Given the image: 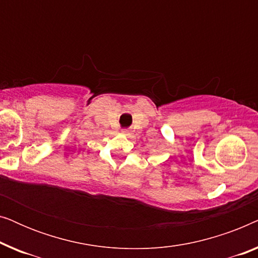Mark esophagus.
Wrapping results in <instances>:
<instances>
[{
  "mask_svg": "<svg viewBox=\"0 0 258 258\" xmlns=\"http://www.w3.org/2000/svg\"><path fill=\"white\" fill-rule=\"evenodd\" d=\"M122 133H123V134H124V135H128V134H129V133H128V130H123V132H122Z\"/></svg>",
  "mask_w": 258,
  "mask_h": 258,
  "instance_id": "34e87169",
  "label": "esophagus"
}]
</instances>
